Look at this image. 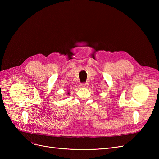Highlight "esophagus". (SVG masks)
<instances>
[{"label":"esophagus","instance_id":"obj_1","mask_svg":"<svg viewBox=\"0 0 159 159\" xmlns=\"http://www.w3.org/2000/svg\"><path fill=\"white\" fill-rule=\"evenodd\" d=\"M81 86L82 88H88V83H84V84H81Z\"/></svg>","mask_w":159,"mask_h":159}]
</instances>
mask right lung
I'll return each mask as SVG.
<instances>
[{"mask_svg": "<svg viewBox=\"0 0 159 159\" xmlns=\"http://www.w3.org/2000/svg\"><path fill=\"white\" fill-rule=\"evenodd\" d=\"M70 92H68V95H70Z\"/></svg>", "mask_w": 159, "mask_h": 159, "instance_id": "1", "label": "right lung"}]
</instances>
